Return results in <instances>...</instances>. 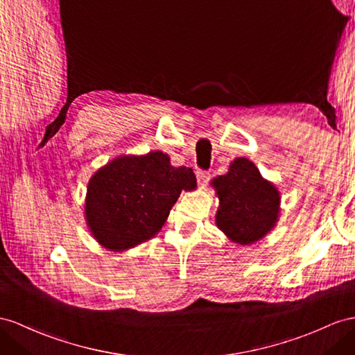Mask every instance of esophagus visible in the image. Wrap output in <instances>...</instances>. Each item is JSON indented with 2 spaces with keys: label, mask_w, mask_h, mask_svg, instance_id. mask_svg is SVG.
I'll list each match as a JSON object with an SVG mask.
<instances>
[{
  "label": "esophagus",
  "mask_w": 355,
  "mask_h": 355,
  "mask_svg": "<svg viewBox=\"0 0 355 355\" xmlns=\"http://www.w3.org/2000/svg\"><path fill=\"white\" fill-rule=\"evenodd\" d=\"M196 178H198V184L201 186V187H204L208 183V180H210V172L198 171L196 172Z\"/></svg>",
  "instance_id": "esophagus-1"
}]
</instances>
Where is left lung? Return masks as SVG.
<instances>
[{
    "label": "left lung",
    "instance_id": "8db88e82",
    "mask_svg": "<svg viewBox=\"0 0 355 355\" xmlns=\"http://www.w3.org/2000/svg\"><path fill=\"white\" fill-rule=\"evenodd\" d=\"M219 208L216 225L231 241L255 243L275 228L280 211V193L262 178L255 163L246 157L235 159L225 175L211 181Z\"/></svg>",
    "mask_w": 355,
    "mask_h": 355
}]
</instances>
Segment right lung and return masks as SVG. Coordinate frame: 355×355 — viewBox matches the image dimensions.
I'll use <instances>...</instances> for the list:
<instances>
[{
    "label": "right lung",
    "instance_id": "right-lung-1",
    "mask_svg": "<svg viewBox=\"0 0 355 355\" xmlns=\"http://www.w3.org/2000/svg\"><path fill=\"white\" fill-rule=\"evenodd\" d=\"M195 187L193 169L174 168L165 153L120 156L89 178L85 220L97 243L123 252L153 239L180 193Z\"/></svg>",
    "mask_w": 355,
    "mask_h": 355
}]
</instances>
